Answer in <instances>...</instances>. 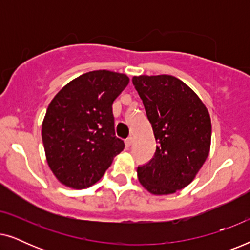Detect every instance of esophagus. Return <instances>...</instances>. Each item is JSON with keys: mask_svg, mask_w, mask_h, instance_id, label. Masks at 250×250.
Masks as SVG:
<instances>
[{"mask_svg": "<svg viewBox=\"0 0 250 250\" xmlns=\"http://www.w3.org/2000/svg\"><path fill=\"white\" fill-rule=\"evenodd\" d=\"M133 145V139L132 138H127L125 140V146H127V148H129Z\"/></svg>", "mask_w": 250, "mask_h": 250, "instance_id": "34e87169", "label": "esophagus"}]
</instances>
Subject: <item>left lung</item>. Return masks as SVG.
Here are the masks:
<instances>
[{
    "instance_id": "obj_1",
    "label": "left lung",
    "mask_w": 250,
    "mask_h": 250,
    "mask_svg": "<svg viewBox=\"0 0 250 250\" xmlns=\"http://www.w3.org/2000/svg\"><path fill=\"white\" fill-rule=\"evenodd\" d=\"M156 139V152L138 167L152 194H170L192 182L210 149L211 123L199 97L170 75L133 77Z\"/></svg>"
}]
</instances>
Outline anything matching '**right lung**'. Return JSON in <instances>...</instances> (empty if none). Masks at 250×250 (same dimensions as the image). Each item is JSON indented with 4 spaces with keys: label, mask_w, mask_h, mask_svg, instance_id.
Masks as SVG:
<instances>
[{
    "label": "right lung",
    "mask_w": 250,
    "mask_h": 250,
    "mask_svg": "<svg viewBox=\"0 0 250 250\" xmlns=\"http://www.w3.org/2000/svg\"><path fill=\"white\" fill-rule=\"evenodd\" d=\"M128 82L124 74L90 71L69 82L51 101L42 140L49 167L64 186H93L125 148L115 135L112 104Z\"/></svg>",
    "instance_id": "right-lung-1"
}]
</instances>
